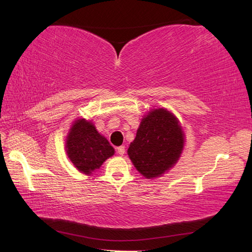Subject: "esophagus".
<instances>
[{
  "label": "esophagus",
  "mask_w": 252,
  "mask_h": 252,
  "mask_svg": "<svg viewBox=\"0 0 252 252\" xmlns=\"http://www.w3.org/2000/svg\"><path fill=\"white\" fill-rule=\"evenodd\" d=\"M117 153H118V155H120V156H123V155H125V153H126L125 146H119V147H117Z\"/></svg>",
  "instance_id": "34e87169"
}]
</instances>
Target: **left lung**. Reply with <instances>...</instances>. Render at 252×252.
<instances>
[{"mask_svg": "<svg viewBox=\"0 0 252 252\" xmlns=\"http://www.w3.org/2000/svg\"><path fill=\"white\" fill-rule=\"evenodd\" d=\"M184 144L183 127L175 115L165 108L152 109L143 116L127 155L138 172L151 180L174 167Z\"/></svg>", "mask_w": 252, "mask_h": 252, "instance_id": "8db88e82", "label": "left lung"}]
</instances>
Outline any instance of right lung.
Listing matches in <instances>:
<instances>
[{"label": "right lung", "instance_id": "add662e5", "mask_svg": "<svg viewBox=\"0 0 252 252\" xmlns=\"http://www.w3.org/2000/svg\"><path fill=\"white\" fill-rule=\"evenodd\" d=\"M65 149L72 164L85 175L93 174L115 154L108 140L98 133L92 121L84 118L72 122L66 136Z\"/></svg>", "mask_w": 252, "mask_h": 252}]
</instances>
